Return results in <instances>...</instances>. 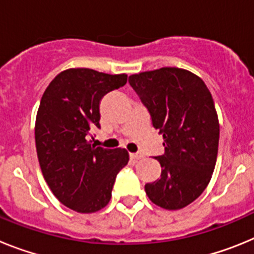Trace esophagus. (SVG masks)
<instances>
[{
  "label": "esophagus",
  "instance_id": "esophagus-1",
  "mask_svg": "<svg viewBox=\"0 0 254 254\" xmlns=\"http://www.w3.org/2000/svg\"><path fill=\"white\" fill-rule=\"evenodd\" d=\"M129 156H131L132 160H140V159L143 158V154H141V152H131Z\"/></svg>",
  "mask_w": 254,
  "mask_h": 254
}]
</instances>
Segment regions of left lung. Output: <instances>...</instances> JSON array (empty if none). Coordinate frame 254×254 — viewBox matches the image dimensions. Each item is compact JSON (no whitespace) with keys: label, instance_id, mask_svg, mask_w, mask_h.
I'll return each instance as SVG.
<instances>
[{"label":"left lung","instance_id":"obj_1","mask_svg":"<svg viewBox=\"0 0 254 254\" xmlns=\"http://www.w3.org/2000/svg\"><path fill=\"white\" fill-rule=\"evenodd\" d=\"M128 81L165 147L155 158L161 177L145 192L156 206L181 210L201 196L214 173L220 134L214 99L202 78L178 67L134 73Z\"/></svg>","mask_w":254,"mask_h":254}]
</instances>
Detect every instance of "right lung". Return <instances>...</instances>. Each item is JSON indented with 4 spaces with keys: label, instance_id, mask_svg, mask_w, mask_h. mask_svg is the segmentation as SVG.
<instances>
[{
    "label": "right lung",
    "instance_id": "right-lung-1",
    "mask_svg": "<svg viewBox=\"0 0 254 254\" xmlns=\"http://www.w3.org/2000/svg\"><path fill=\"white\" fill-rule=\"evenodd\" d=\"M127 82L126 73L68 68L47 86L35 120V147L47 185L62 205L93 214L111 201L114 181L127 165L126 149H103L86 140L100 128L99 103Z\"/></svg>",
    "mask_w": 254,
    "mask_h": 254
}]
</instances>
